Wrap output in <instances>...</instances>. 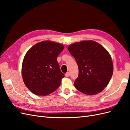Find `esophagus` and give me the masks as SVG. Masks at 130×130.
Masks as SVG:
<instances>
[{
    "instance_id": "esophagus-1",
    "label": "esophagus",
    "mask_w": 130,
    "mask_h": 130,
    "mask_svg": "<svg viewBox=\"0 0 130 130\" xmlns=\"http://www.w3.org/2000/svg\"><path fill=\"white\" fill-rule=\"evenodd\" d=\"M65 75L66 77H69L70 76V73L69 72H67L65 74Z\"/></svg>"
}]
</instances>
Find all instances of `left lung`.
I'll list each match as a JSON object with an SVG mask.
<instances>
[{
    "instance_id": "8db88e82",
    "label": "left lung",
    "mask_w": 130,
    "mask_h": 130,
    "mask_svg": "<svg viewBox=\"0 0 130 130\" xmlns=\"http://www.w3.org/2000/svg\"><path fill=\"white\" fill-rule=\"evenodd\" d=\"M68 49L78 68V75L74 82L75 88L88 95L103 91L113 72L112 61L107 51L93 41L75 43Z\"/></svg>"
}]
</instances>
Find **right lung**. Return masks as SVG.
I'll return each mask as SVG.
<instances>
[{
	"label": "right lung",
	"instance_id": "obj_1",
	"mask_svg": "<svg viewBox=\"0 0 130 130\" xmlns=\"http://www.w3.org/2000/svg\"><path fill=\"white\" fill-rule=\"evenodd\" d=\"M63 49L61 44L47 41L37 43L27 52L22 72L24 84L31 92L46 95L60 87L64 74L57 58Z\"/></svg>",
	"mask_w": 130,
	"mask_h": 130
}]
</instances>
